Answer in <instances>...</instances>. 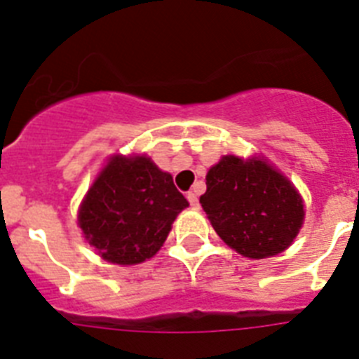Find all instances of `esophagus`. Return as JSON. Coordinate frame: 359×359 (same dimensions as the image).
<instances>
[{
    "mask_svg": "<svg viewBox=\"0 0 359 359\" xmlns=\"http://www.w3.org/2000/svg\"><path fill=\"white\" fill-rule=\"evenodd\" d=\"M187 199H189L190 207H194V208L199 207V199H198V196H196V192H192V190H190L189 194H187Z\"/></svg>",
    "mask_w": 359,
    "mask_h": 359,
    "instance_id": "1",
    "label": "esophagus"
}]
</instances>
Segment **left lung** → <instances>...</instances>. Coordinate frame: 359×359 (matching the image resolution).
<instances>
[{"label": "left lung", "instance_id": "1", "mask_svg": "<svg viewBox=\"0 0 359 359\" xmlns=\"http://www.w3.org/2000/svg\"><path fill=\"white\" fill-rule=\"evenodd\" d=\"M217 236L250 259L277 255L293 243L304 203L286 176L262 160L223 156L199 198Z\"/></svg>", "mask_w": 359, "mask_h": 359}]
</instances>
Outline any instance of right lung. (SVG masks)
I'll list each match as a JSON object with an SVG mask.
<instances>
[{"instance_id": "right-lung-1", "label": "right lung", "mask_w": 359, "mask_h": 359, "mask_svg": "<svg viewBox=\"0 0 359 359\" xmlns=\"http://www.w3.org/2000/svg\"><path fill=\"white\" fill-rule=\"evenodd\" d=\"M187 207L172 176L149 158L113 156L88 190L79 224L104 261L138 264L161 248Z\"/></svg>"}]
</instances>
